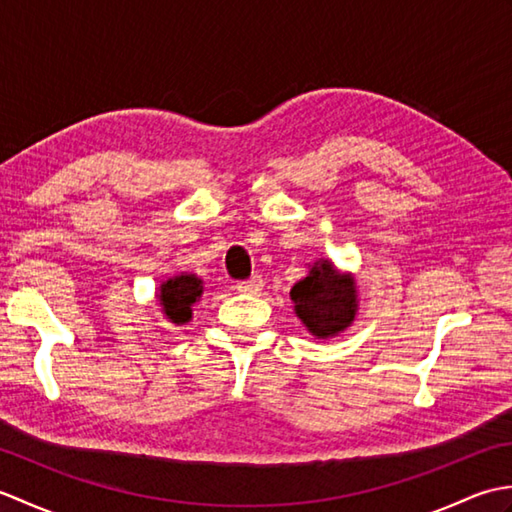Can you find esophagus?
Listing matches in <instances>:
<instances>
[{"mask_svg": "<svg viewBox=\"0 0 512 512\" xmlns=\"http://www.w3.org/2000/svg\"><path fill=\"white\" fill-rule=\"evenodd\" d=\"M262 286H264V281H262V277L259 275H253L250 279H242V281H237V290L239 292H257V290H262Z\"/></svg>", "mask_w": 512, "mask_h": 512, "instance_id": "esophagus-1", "label": "esophagus"}]
</instances>
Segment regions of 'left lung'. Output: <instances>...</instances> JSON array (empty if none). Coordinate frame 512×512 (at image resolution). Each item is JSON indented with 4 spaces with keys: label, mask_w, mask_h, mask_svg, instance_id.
Wrapping results in <instances>:
<instances>
[{
    "label": "left lung",
    "mask_w": 512,
    "mask_h": 512,
    "mask_svg": "<svg viewBox=\"0 0 512 512\" xmlns=\"http://www.w3.org/2000/svg\"><path fill=\"white\" fill-rule=\"evenodd\" d=\"M297 317L314 336H334L354 321L356 290L350 275L336 273L330 262H317L310 275L292 286Z\"/></svg>",
    "instance_id": "8db88e82"
}]
</instances>
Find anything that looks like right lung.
<instances>
[{"label":"right lung","mask_w":512,"mask_h":512,"mask_svg":"<svg viewBox=\"0 0 512 512\" xmlns=\"http://www.w3.org/2000/svg\"><path fill=\"white\" fill-rule=\"evenodd\" d=\"M202 295V281L195 275H180L160 286V306L173 323H187L191 306Z\"/></svg>","instance_id":"obj_1"}]
</instances>
